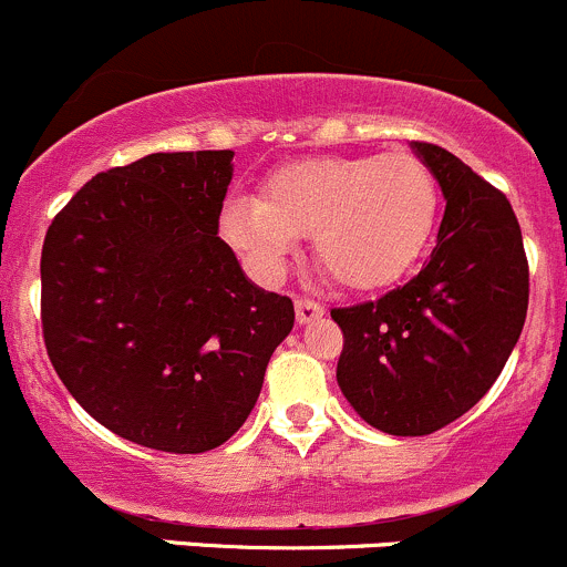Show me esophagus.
<instances>
[{
	"mask_svg": "<svg viewBox=\"0 0 567 567\" xmlns=\"http://www.w3.org/2000/svg\"><path fill=\"white\" fill-rule=\"evenodd\" d=\"M295 313H297V322L311 324V322H317V319L324 317V306L317 300H302L300 297V300L295 302Z\"/></svg>",
	"mask_w": 567,
	"mask_h": 567,
	"instance_id": "esophagus-1",
	"label": "esophagus"
}]
</instances>
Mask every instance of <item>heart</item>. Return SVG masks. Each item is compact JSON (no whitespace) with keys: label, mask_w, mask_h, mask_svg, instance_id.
<instances>
[{"label":"heart","mask_w":567,"mask_h":567,"mask_svg":"<svg viewBox=\"0 0 567 567\" xmlns=\"http://www.w3.org/2000/svg\"><path fill=\"white\" fill-rule=\"evenodd\" d=\"M436 204L434 174L410 153L317 155L267 174L259 198H229L220 235L261 278L281 276L297 237L311 235L332 281L379 289L423 254Z\"/></svg>","instance_id":"obj_1"}]
</instances>
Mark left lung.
Returning a JSON list of instances; mask_svg holds the SVG:
<instances>
[{
    "label": "left lung",
    "mask_w": 567,
    "mask_h": 567,
    "mask_svg": "<svg viewBox=\"0 0 567 567\" xmlns=\"http://www.w3.org/2000/svg\"><path fill=\"white\" fill-rule=\"evenodd\" d=\"M445 196L436 245L410 284L332 308L343 330L338 388L393 436H425L470 412L505 369L529 300L522 229L511 202L464 161L412 142Z\"/></svg>",
    "instance_id": "8db88e82"
}]
</instances>
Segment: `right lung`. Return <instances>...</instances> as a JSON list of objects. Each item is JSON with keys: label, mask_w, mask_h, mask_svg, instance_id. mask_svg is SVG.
I'll return each mask as SVG.
<instances>
[{"label": "right lung", "mask_w": 567, "mask_h": 567, "mask_svg": "<svg viewBox=\"0 0 567 567\" xmlns=\"http://www.w3.org/2000/svg\"><path fill=\"white\" fill-rule=\"evenodd\" d=\"M231 150L155 153L92 177L43 243V338L62 384L136 445L204 453L248 420L295 324L218 237Z\"/></svg>", "instance_id": "1"}]
</instances>
